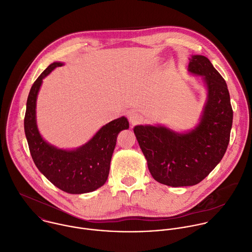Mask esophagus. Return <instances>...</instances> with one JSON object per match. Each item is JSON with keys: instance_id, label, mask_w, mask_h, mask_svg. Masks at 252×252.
<instances>
[{"instance_id": "esophagus-1", "label": "esophagus", "mask_w": 252, "mask_h": 252, "mask_svg": "<svg viewBox=\"0 0 252 252\" xmlns=\"http://www.w3.org/2000/svg\"><path fill=\"white\" fill-rule=\"evenodd\" d=\"M128 119H129V122L131 123L132 126H135V125H137V124H139V123H141L143 121L142 116L138 112H136V111L129 112Z\"/></svg>"}]
</instances>
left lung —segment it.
Wrapping results in <instances>:
<instances>
[{
    "label": "left lung",
    "mask_w": 252,
    "mask_h": 252,
    "mask_svg": "<svg viewBox=\"0 0 252 252\" xmlns=\"http://www.w3.org/2000/svg\"><path fill=\"white\" fill-rule=\"evenodd\" d=\"M188 72L201 76L207 89V99L196 127L183 133L161 125L134 128L152 176L172 187L198 184L217 166L226 151L232 125L227 86L210 60L193 55Z\"/></svg>",
    "instance_id": "left-lung-1"
}]
</instances>
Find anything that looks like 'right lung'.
I'll use <instances>...</instances> for the list:
<instances>
[{
	"label": "right lung",
	"instance_id": "right-lung-1",
	"mask_svg": "<svg viewBox=\"0 0 252 252\" xmlns=\"http://www.w3.org/2000/svg\"><path fill=\"white\" fill-rule=\"evenodd\" d=\"M63 65L52 63L32 85L27 101L25 133L36 167L52 184L70 194L89 193L106 182L117 136L129 128V122L124 116L112 120L88 143L74 150L59 149L46 142L36 124L37 94L42 80Z\"/></svg>",
	"mask_w": 252,
	"mask_h": 252
}]
</instances>
